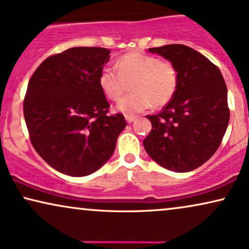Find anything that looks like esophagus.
I'll return each instance as SVG.
<instances>
[{"label": "esophagus", "mask_w": 249, "mask_h": 249, "mask_svg": "<svg viewBox=\"0 0 249 249\" xmlns=\"http://www.w3.org/2000/svg\"><path fill=\"white\" fill-rule=\"evenodd\" d=\"M135 119L136 118H135L134 115H125V121H127L128 124H131L132 121H135Z\"/></svg>", "instance_id": "1"}]
</instances>
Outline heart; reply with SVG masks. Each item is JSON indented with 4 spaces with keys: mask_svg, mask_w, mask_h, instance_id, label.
<instances>
[{
    "mask_svg": "<svg viewBox=\"0 0 249 249\" xmlns=\"http://www.w3.org/2000/svg\"><path fill=\"white\" fill-rule=\"evenodd\" d=\"M130 87V95L120 99L118 112L127 115L146 111L151 106H163L172 101L178 85V74L169 61L142 53L119 58L118 70L104 67L98 77L103 93L111 101H118Z\"/></svg>",
    "mask_w": 249,
    "mask_h": 249,
    "instance_id": "heart-1",
    "label": "heart"
}]
</instances>
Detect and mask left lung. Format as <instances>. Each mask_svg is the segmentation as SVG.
Listing matches in <instances>:
<instances>
[{
    "mask_svg": "<svg viewBox=\"0 0 249 249\" xmlns=\"http://www.w3.org/2000/svg\"><path fill=\"white\" fill-rule=\"evenodd\" d=\"M148 51L175 66L178 85L159 114L146 115L152 130L143 141L144 148L168 170L191 172L211 159L227 131V85L218 67L192 48L167 44Z\"/></svg>",
    "mask_w": 249,
    "mask_h": 249,
    "instance_id": "8db88e82",
    "label": "left lung"
}]
</instances>
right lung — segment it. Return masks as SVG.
Listing matches in <instances>:
<instances>
[{"instance_id":"right-lung-1","label":"right lung","mask_w":249,"mask_h":249,"mask_svg":"<svg viewBox=\"0 0 249 249\" xmlns=\"http://www.w3.org/2000/svg\"><path fill=\"white\" fill-rule=\"evenodd\" d=\"M105 48L75 47L48 57L26 91L24 117L32 145L61 174L82 177L98 170L127 125L109 104L98 77L109 60Z\"/></svg>"}]
</instances>
